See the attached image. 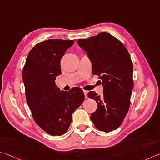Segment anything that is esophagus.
Segmentation results:
<instances>
[{
  "instance_id": "esophagus-1",
  "label": "esophagus",
  "mask_w": 160,
  "mask_h": 160,
  "mask_svg": "<svg viewBox=\"0 0 160 160\" xmlns=\"http://www.w3.org/2000/svg\"><path fill=\"white\" fill-rule=\"evenodd\" d=\"M83 93H84V96H85L86 98H88V91H85V90H83Z\"/></svg>"
}]
</instances>
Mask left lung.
Here are the masks:
<instances>
[{
    "label": "left lung",
    "instance_id": "left-lung-1",
    "mask_svg": "<svg viewBox=\"0 0 160 160\" xmlns=\"http://www.w3.org/2000/svg\"><path fill=\"white\" fill-rule=\"evenodd\" d=\"M78 45L86 52L93 64L92 71L100 76L103 95L88 93L98 103L91 119L98 129L110 132L122 124L130 106L133 88V64L127 49L108 33H100L87 39H78Z\"/></svg>",
    "mask_w": 160,
    "mask_h": 160
}]
</instances>
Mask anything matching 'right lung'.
<instances>
[{
    "mask_svg": "<svg viewBox=\"0 0 160 160\" xmlns=\"http://www.w3.org/2000/svg\"><path fill=\"white\" fill-rule=\"evenodd\" d=\"M74 41L49 39L29 52L22 72L27 104L36 124L51 136H61L69 128L72 114L84 100L82 89L60 91L55 85L60 60Z\"/></svg>",
    "mask_w": 160,
    "mask_h": 160,
    "instance_id": "1",
    "label": "right lung"
}]
</instances>
